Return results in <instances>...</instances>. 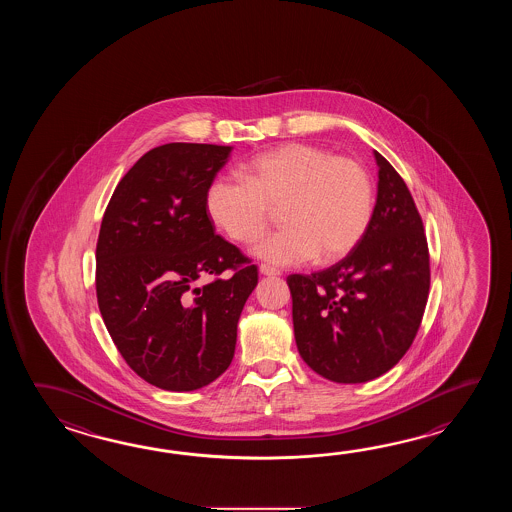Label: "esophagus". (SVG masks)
<instances>
[{
    "label": "esophagus",
    "mask_w": 512,
    "mask_h": 512,
    "mask_svg": "<svg viewBox=\"0 0 512 512\" xmlns=\"http://www.w3.org/2000/svg\"><path fill=\"white\" fill-rule=\"evenodd\" d=\"M260 272L263 276H280L282 274L278 269H274L271 265H265V263H261Z\"/></svg>",
    "instance_id": "34e87169"
}]
</instances>
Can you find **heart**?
<instances>
[{"label": "heart", "mask_w": 512, "mask_h": 512, "mask_svg": "<svg viewBox=\"0 0 512 512\" xmlns=\"http://www.w3.org/2000/svg\"><path fill=\"white\" fill-rule=\"evenodd\" d=\"M243 177H216L208 185V216L230 240L251 243L267 229L272 208L282 207L285 227L254 247L274 265L340 260L370 227L373 183L357 159L289 142L252 157Z\"/></svg>", "instance_id": "heart-1"}]
</instances>
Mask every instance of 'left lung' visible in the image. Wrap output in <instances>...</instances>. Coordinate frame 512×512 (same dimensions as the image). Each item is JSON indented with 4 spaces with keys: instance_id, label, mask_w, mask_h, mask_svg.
<instances>
[{
    "instance_id": "obj_1",
    "label": "left lung",
    "mask_w": 512,
    "mask_h": 512,
    "mask_svg": "<svg viewBox=\"0 0 512 512\" xmlns=\"http://www.w3.org/2000/svg\"><path fill=\"white\" fill-rule=\"evenodd\" d=\"M377 203L359 245L324 271L291 274L296 346L329 381L368 382L410 349L430 291L423 219L403 177L381 153Z\"/></svg>"
}]
</instances>
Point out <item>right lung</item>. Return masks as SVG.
<instances>
[{"label": "right lung", "mask_w": 512, "mask_h": 512, "mask_svg": "<svg viewBox=\"0 0 512 512\" xmlns=\"http://www.w3.org/2000/svg\"><path fill=\"white\" fill-rule=\"evenodd\" d=\"M230 150L170 142L144 153L98 232L100 315L131 370L168 392L199 390L229 368L258 283V267L216 234L205 205Z\"/></svg>", "instance_id": "add662e5"}]
</instances>
